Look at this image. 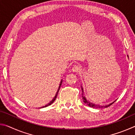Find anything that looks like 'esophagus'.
<instances>
[{"label":"esophagus","mask_w":135,"mask_h":135,"mask_svg":"<svg viewBox=\"0 0 135 135\" xmlns=\"http://www.w3.org/2000/svg\"><path fill=\"white\" fill-rule=\"evenodd\" d=\"M80 69H81V68L79 65H75L73 66V67L71 70H72V71H73V72L77 73V72H79V71H80Z\"/></svg>","instance_id":"esophagus-1"}]
</instances>
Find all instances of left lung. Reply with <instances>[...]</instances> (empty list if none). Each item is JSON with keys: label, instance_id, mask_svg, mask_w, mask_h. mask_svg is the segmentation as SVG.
I'll list each match as a JSON object with an SVG mask.
<instances>
[{"label": "left lung", "instance_id": "left-lung-1", "mask_svg": "<svg viewBox=\"0 0 135 135\" xmlns=\"http://www.w3.org/2000/svg\"><path fill=\"white\" fill-rule=\"evenodd\" d=\"M81 90H82V99H83V100L84 102V103H85L86 104L88 105V106H89L90 107H92V108H107V107H108L109 106H110L111 104H113L114 102L115 101V100H114L113 102H112V103L109 104L108 105H98V104H93L92 102H91L90 100H87L86 98H85V97H84V92H83V88L81 87Z\"/></svg>", "mask_w": 135, "mask_h": 135}]
</instances>
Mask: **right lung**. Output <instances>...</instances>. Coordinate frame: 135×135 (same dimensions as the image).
Segmentation results:
<instances>
[{
  "instance_id": "add662e5",
  "label": "right lung",
  "mask_w": 135,
  "mask_h": 135,
  "mask_svg": "<svg viewBox=\"0 0 135 135\" xmlns=\"http://www.w3.org/2000/svg\"><path fill=\"white\" fill-rule=\"evenodd\" d=\"M62 80H61V82H60V84H59V88H58V91H57V92H56V95H55V97L54 98V99H52L51 102H49V104H47V105H46L45 106H43V107H41V108H44V107H47V106H49V105H51L52 103H53V102L55 101V99L56 98V97H57V95H58V92H59V89H60V88H61V84H62Z\"/></svg>"
}]
</instances>
